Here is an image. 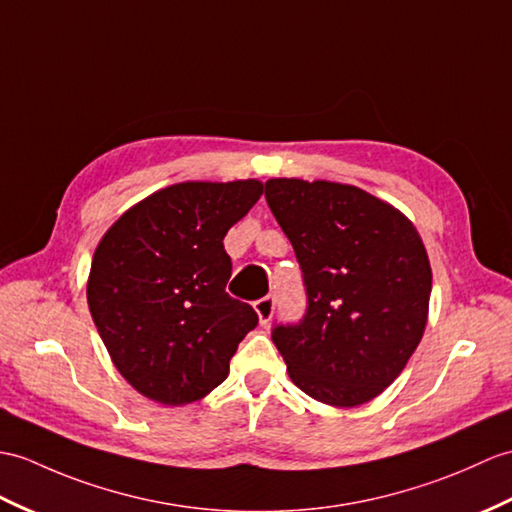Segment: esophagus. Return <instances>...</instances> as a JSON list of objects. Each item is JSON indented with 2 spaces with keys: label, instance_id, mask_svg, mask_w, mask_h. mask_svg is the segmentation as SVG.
Listing matches in <instances>:
<instances>
[{
  "label": "esophagus",
  "instance_id": "1",
  "mask_svg": "<svg viewBox=\"0 0 512 512\" xmlns=\"http://www.w3.org/2000/svg\"><path fill=\"white\" fill-rule=\"evenodd\" d=\"M275 305H277V301H275V294L261 296L259 301H255V312H257V316H259V323L264 325V327L270 323L272 314H275Z\"/></svg>",
  "mask_w": 512,
  "mask_h": 512
}]
</instances>
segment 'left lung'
I'll return each instance as SVG.
<instances>
[{"instance_id":"8db88e82","label":"left lung","mask_w":512,"mask_h":512,"mask_svg":"<svg viewBox=\"0 0 512 512\" xmlns=\"http://www.w3.org/2000/svg\"><path fill=\"white\" fill-rule=\"evenodd\" d=\"M266 202L301 266L305 314L275 323L292 382L329 406L388 388L421 342L432 270L412 222L358 187L270 178Z\"/></svg>"}]
</instances>
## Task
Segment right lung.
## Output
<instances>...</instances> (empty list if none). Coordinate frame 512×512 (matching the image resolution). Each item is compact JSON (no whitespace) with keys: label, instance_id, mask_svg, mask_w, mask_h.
Segmentation results:
<instances>
[{"label":"right lung","instance_id":"add662e5","mask_svg":"<svg viewBox=\"0 0 512 512\" xmlns=\"http://www.w3.org/2000/svg\"><path fill=\"white\" fill-rule=\"evenodd\" d=\"M259 181L178 183L117 220L95 248L87 301L128 384L165 406L198 401L229 375L259 318L227 292L224 235L259 200Z\"/></svg>","mask_w":512,"mask_h":512}]
</instances>
